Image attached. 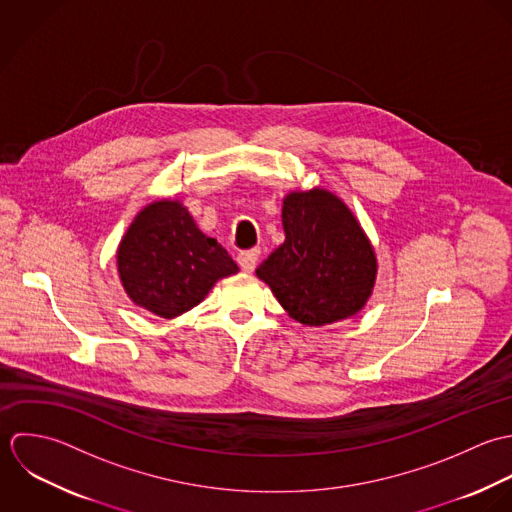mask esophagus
<instances>
[{
  "label": "esophagus",
  "instance_id": "obj_1",
  "mask_svg": "<svg viewBox=\"0 0 512 512\" xmlns=\"http://www.w3.org/2000/svg\"><path fill=\"white\" fill-rule=\"evenodd\" d=\"M259 255H261V251H259V249L241 251V253L237 255V263H239V267H241L245 273H253V271H255V267H257Z\"/></svg>",
  "mask_w": 512,
  "mask_h": 512
}]
</instances>
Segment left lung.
<instances>
[{
	"instance_id": "8db88e82",
	"label": "left lung",
	"mask_w": 512,
	"mask_h": 512,
	"mask_svg": "<svg viewBox=\"0 0 512 512\" xmlns=\"http://www.w3.org/2000/svg\"><path fill=\"white\" fill-rule=\"evenodd\" d=\"M285 243L257 269L299 322L322 326L356 314L376 281V255L352 211L324 190L283 202Z\"/></svg>"
}]
</instances>
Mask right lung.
<instances>
[{
	"mask_svg": "<svg viewBox=\"0 0 512 512\" xmlns=\"http://www.w3.org/2000/svg\"><path fill=\"white\" fill-rule=\"evenodd\" d=\"M126 295L162 318L200 305L217 279L239 271L227 251L194 223L180 202L144 207L118 247Z\"/></svg>",
	"mask_w": 512,
	"mask_h": 512,
	"instance_id": "obj_1",
	"label": "right lung"
}]
</instances>
